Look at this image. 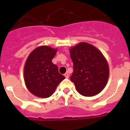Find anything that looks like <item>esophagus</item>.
<instances>
[{"instance_id": "1", "label": "esophagus", "mask_w": 130, "mask_h": 130, "mask_svg": "<svg viewBox=\"0 0 130 130\" xmlns=\"http://www.w3.org/2000/svg\"><path fill=\"white\" fill-rule=\"evenodd\" d=\"M64 76L66 77V78H68L69 77V73H64Z\"/></svg>"}]
</instances>
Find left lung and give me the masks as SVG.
Segmentation results:
<instances>
[{
  "mask_svg": "<svg viewBox=\"0 0 130 130\" xmlns=\"http://www.w3.org/2000/svg\"><path fill=\"white\" fill-rule=\"evenodd\" d=\"M73 64L71 81L79 94L93 96L104 88L109 78V66L102 53L92 45L82 42L70 49Z\"/></svg>",
  "mask_w": 130,
  "mask_h": 130,
  "instance_id": "8db88e82",
  "label": "left lung"
}]
</instances>
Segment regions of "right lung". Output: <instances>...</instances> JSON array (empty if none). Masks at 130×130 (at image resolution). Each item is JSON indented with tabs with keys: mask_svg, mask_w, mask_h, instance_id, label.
I'll use <instances>...</instances> for the list:
<instances>
[{
	"mask_svg": "<svg viewBox=\"0 0 130 130\" xmlns=\"http://www.w3.org/2000/svg\"><path fill=\"white\" fill-rule=\"evenodd\" d=\"M57 50L41 46L30 54L24 68L26 87L32 94L40 98H48L65 77L58 72L57 65L52 62Z\"/></svg>",
	"mask_w": 130,
	"mask_h": 130,
	"instance_id": "1",
	"label": "right lung"
}]
</instances>
